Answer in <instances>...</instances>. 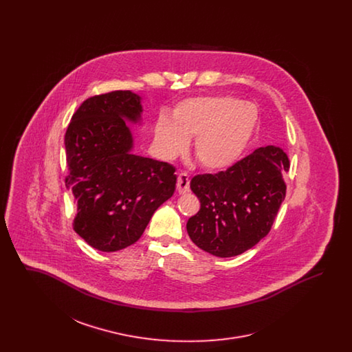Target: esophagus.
Segmentation results:
<instances>
[{
    "mask_svg": "<svg viewBox=\"0 0 352 352\" xmlns=\"http://www.w3.org/2000/svg\"><path fill=\"white\" fill-rule=\"evenodd\" d=\"M177 190L179 194H184L190 190V179L186 173H181L178 175V182H177Z\"/></svg>",
    "mask_w": 352,
    "mask_h": 352,
    "instance_id": "1",
    "label": "esophagus"
}]
</instances>
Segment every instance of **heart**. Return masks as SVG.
<instances>
[{"label": "heart", "mask_w": 352, "mask_h": 352, "mask_svg": "<svg viewBox=\"0 0 352 352\" xmlns=\"http://www.w3.org/2000/svg\"><path fill=\"white\" fill-rule=\"evenodd\" d=\"M257 124V111L232 96L194 98L179 102L171 120L160 118L154 126L157 151L173 160L194 138V155L203 168H231L251 142Z\"/></svg>", "instance_id": "heart-1"}]
</instances>
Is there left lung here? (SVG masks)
Listing matches in <instances>:
<instances>
[{
  "mask_svg": "<svg viewBox=\"0 0 352 352\" xmlns=\"http://www.w3.org/2000/svg\"><path fill=\"white\" fill-rule=\"evenodd\" d=\"M289 158L281 148H258L226 171L198 174L190 187L201 201L186 228L192 243L218 257L251 250L269 234L286 194Z\"/></svg>",
  "mask_w": 352,
  "mask_h": 352,
  "instance_id": "8db88e82",
  "label": "left lung"
}]
</instances>
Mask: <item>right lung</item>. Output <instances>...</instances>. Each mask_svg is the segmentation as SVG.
<instances>
[{"mask_svg": "<svg viewBox=\"0 0 352 352\" xmlns=\"http://www.w3.org/2000/svg\"><path fill=\"white\" fill-rule=\"evenodd\" d=\"M140 96L112 91L82 102L65 135L66 186L78 201L74 231L92 248L124 250L144 234L175 190V168L132 153L124 120L141 118Z\"/></svg>", "mask_w": 352, "mask_h": 352, "instance_id": "add662e5", "label": "right lung"}]
</instances>
